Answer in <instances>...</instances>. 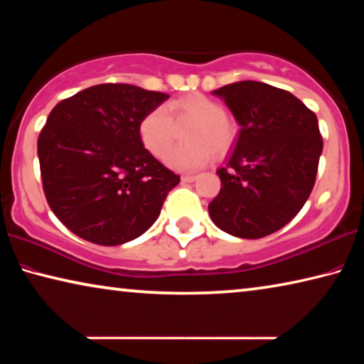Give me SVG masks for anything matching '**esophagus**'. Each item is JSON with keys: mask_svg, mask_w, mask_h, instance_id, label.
<instances>
[{"mask_svg": "<svg viewBox=\"0 0 364 364\" xmlns=\"http://www.w3.org/2000/svg\"><path fill=\"white\" fill-rule=\"evenodd\" d=\"M196 175H183L181 176V181H184V183H193V181H196Z\"/></svg>", "mask_w": 364, "mask_h": 364, "instance_id": "obj_1", "label": "esophagus"}]
</instances>
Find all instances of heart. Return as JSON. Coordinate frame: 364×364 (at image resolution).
Here are the masks:
<instances>
[{
	"instance_id": "1",
	"label": "heart",
	"mask_w": 364,
	"mask_h": 364,
	"mask_svg": "<svg viewBox=\"0 0 364 364\" xmlns=\"http://www.w3.org/2000/svg\"><path fill=\"white\" fill-rule=\"evenodd\" d=\"M188 122L192 123L185 133L188 144L171 151L176 127ZM137 132L142 146L155 157H164L169 150L165 161L171 168L193 171L205 165L212 154L220 159L230 152L238 136V123L225 112L220 102L196 92L171 100L166 108L149 109L137 124Z\"/></svg>"
}]
</instances>
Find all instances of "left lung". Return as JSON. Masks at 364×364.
Wrapping results in <instances>:
<instances>
[{"label": "left lung", "instance_id": "left-lung-1", "mask_svg": "<svg viewBox=\"0 0 364 364\" xmlns=\"http://www.w3.org/2000/svg\"><path fill=\"white\" fill-rule=\"evenodd\" d=\"M241 126L209 204L212 222L238 238L257 240L291 220L314 188L322 154L316 114L295 95L257 80L212 92Z\"/></svg>", "mask_w": 364, "mask_h": 364}]
</instances>
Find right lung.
<instances>
[{"mask_svg":"<svg viewBox=\"0 0 364 364\" xmlns=\"http://www.w3.org/2000/svg\"><path fill=\"white\" fill-rule=\"evenodd\" d=\"M168 97L99 84L50 112L37 142L45 198L79 238L118 246L157 220L180 176L144 149L137 124Z\"/></svg>","mask_w":364,"mask_h":364,"instance_id":"right-lung-1","label":"right lung"}]
</instances>
